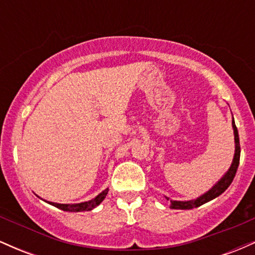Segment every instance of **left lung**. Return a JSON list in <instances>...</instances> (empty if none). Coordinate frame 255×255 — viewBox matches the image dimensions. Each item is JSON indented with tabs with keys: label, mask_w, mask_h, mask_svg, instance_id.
Instances as JSON below:
<instances>
[{
	"label": "left lung",
	"mask_w": 255,
	"mask_h": 255,
	"mask_svg": "<svg viewBox=\"0 0 255 255\" xmlns=\"http://www.w3.org/2000/svg\"><path fill=\"white\" fill-rule=\"evenodd\" d=\"M233 129H234V136H235V154H234L233 163H231L229 170L224 174V176L218 181L215 186L212 187L210 191H207L205 194L201 195L194 200H188V201H177V200H170V207L174 210H191L194 207H199L201 205H204L207 201L212 200V199L217 198L218 195H221L228 187L230 186L233 182L234 177H235L236 171H238L239 163H240V153H241V148H240V137H239V131L238 128L235 126V121L233 118ZM166 198V197H165ZM166 200H169V198H166Z\"/></svg>",
	"instance_id": "left-lung-1"
}]
</instances>
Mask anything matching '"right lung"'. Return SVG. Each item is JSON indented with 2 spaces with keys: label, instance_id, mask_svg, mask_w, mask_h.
Here are the masks:
<instances>
[{
  "label": "right lung",
  "instance_id": "1",
  "mask_svg": "<svg viewBox=\"0 0 255 255\" xmlns=\"http://www.w3.org/2000/svg\"><path fill=\"white\" fill-rule=\"evenodd\" d=\"M108 192H109V188L104 189L103 192L99 193L96 198H93L92 200L85 201V203L80 204H57V203H50V201H46L52 206L57 207V209L63 210V211H69V212H81V211H91L95 207H97L102 201L104 200V198L107 197Z\"/></svg>",
  "mask_w": 255,
  "mask_h": 255
}]
</instances>
